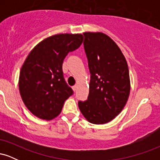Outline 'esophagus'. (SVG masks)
Listing matches in <instances>:
<instances>
[{"mask_svg":"<svg viewBox=\"0 0 160 160\" xmlns=\"http://www.w3.org/2000/svg\"><path fill=\"white\" fill-rule=\"evenodd\" d=\"M72 89H73V90H74V92L76 91L77 89H78V85H77V84H76V85H74V86L72 87Z\"/></svg>","mask_w":160,"mask_h":160,"instance_id":"esophagus-1","label":"esophagus"}]
</instances>
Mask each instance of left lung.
<instances>
[{
	"instance_id": "left-lung-1",
	"label": "left lung",
	"mask_w": 160,
	"mask_h": 160,
	"mask_svg": "<svg viewBox=\"0 0 160 160\" xmlns=\"http://www.w3.org/2000/svg\"><path fill=\"white\" fill-rule=\"evenodd\" d=\"M83 35L91 80L87 101L79 102L78 106L91 123H108L122 111L129 96L128 64L120 47L107 34L84 32Z\"/></svg>"
}]
</instances>
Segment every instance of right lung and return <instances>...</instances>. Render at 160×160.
Instances as JSON below:
<instances>
[{"label": "right lung", "mask_w": 160, "mask_h": 160, "mask_svg": "<svg viewBox=\"0 0 160 160\" xmlns=\"http://www.w3.org/2000/svg\"><path fill=\"white\" fill-rule=\"evenodd\" d=\"M81 34H58L38 43L20 71L19 89L28 111L41 120H51L61 113L73 94L65 81L62 64L68 52L82 44Z\"/></svg>", "instance_id": "1"}]
</instances>
